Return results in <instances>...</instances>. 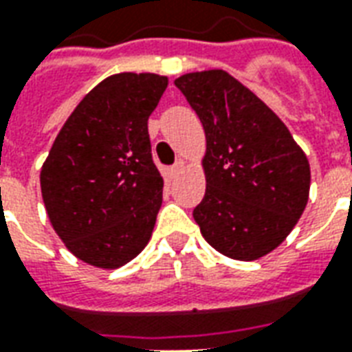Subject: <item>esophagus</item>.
Segmentation results:
<instances>
[{"mask_svg":"<svg viewBox=\"0 0 352 352\" xmlns=\"http://www.w3.org/2000/svg\"><path fill=\"white\" fill-rule=\"evenodd\" d=\"M183 169H184V162L183 160H177L175 164L171 166V173H173V175H177V173H181Z\"/></svg>","mask_w":352,"mask_h":352,"instance_id":"1","label":"esophagus"}]
</instances>
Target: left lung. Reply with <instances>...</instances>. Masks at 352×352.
<instances>
[{
	"label": "left lung",
	"mask_w": 352,
	"mask_h": 352,
	"mask_svg": "<svg viewBox=\"0 0 352 352\" xmlns=\"http://www.w3.org/2000/svg\"><path fill=\"white\" fill-rule=\"evenodd\" d=\"M206 130V196L194 209L201 236L236 260L279 247L309 196L307 156L279 116L222 69L175 80Z\"/></svg>",
	"instance_id": "obj_1"
}]
</instances>
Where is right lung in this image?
<instances>
[{"instance_id":"1","label":"right lung","mask_w":352,"mask_h":352,"mask_svg":"<svg viewBox=\"0 0 352 352\" xmlns=\"http://www.w3.org/2000/svg\"><path fill=\"white\" fill-rule=\"evenodd\" d=\"M168 87L154 73H118L92 88L65 120L41 168L52 228L82 262L115 270L153 234L164 179L148 116Z\"/></svg>"}]
</instances>
